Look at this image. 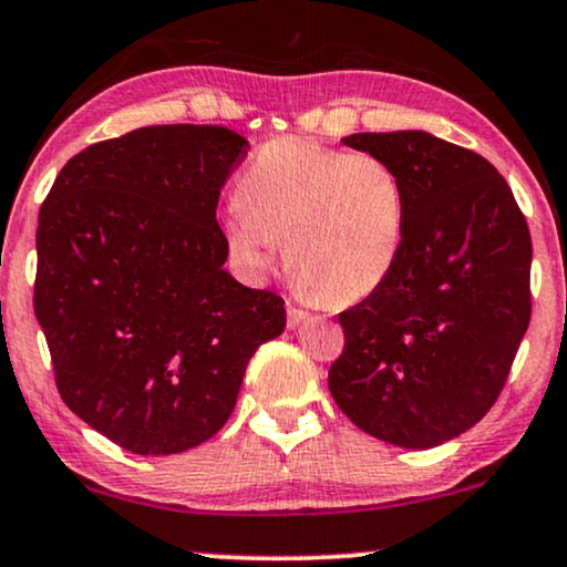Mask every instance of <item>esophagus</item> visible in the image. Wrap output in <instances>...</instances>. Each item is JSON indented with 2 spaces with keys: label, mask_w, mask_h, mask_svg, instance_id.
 Returning <instances> with one entry per match:
<instances>
[{
  "label": "esophagus",
  "mask_w": 567,
  "mask_h": 567,
  "mask_svg": "<svg viewBox=\"0 0 567 567\" xmlns=\"http://www.w3.org/2000/svg\"><path fill=\"white\" fill-rule=\"evenodd\" d=\"M312 315L307 310H299V307H289V328L297 330L305 326V322H310Z\"/></svg>",
  "instance_id": "34e87169"
}]
</instances>
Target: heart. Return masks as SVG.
I'll return each mask as SVG.
<instances>
[{"mask_svg":"<svg viewBox=\"0 0 567 567\" xmlns=\"http://www.w3.org/2000/svg\"><path fill=\"white\" fill-rule=\"evenodd\" d=\"M226 210L224 239L249 270L268 268L278 239L299 286L330 305L378 289L406 237V187L372 153L333 151L307 137H276L249 158Z\"/></svg>","mask_w":567,"mask_h":567,"instance_id":"heart-1","label":"heart"}]
</instances>
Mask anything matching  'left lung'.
Here are the masks:
<instances>
[{"instance_id": "1", "label": "left lung", "mask_w": 567, "mask_h": 567, "mask_svg": "<svg viewBox=\"0 0 567 567\" xmlns=\"http://www.w3.org/2000/svg\"><path fill=\"white\" fill-rule=\"evenodd\" d=\"M406 187L391 276L338 315V409L367 435L424 451L472 430L508 380L532 318V237L508 182L480 153L422 130L357 132Z\"/></svg>"}]
</instances>
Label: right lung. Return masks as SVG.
<instances>
[{"label":"right lung","instance_id":"add662e5","mask_svg":"<svg viewBox=\"0 0 567 567\" xmlns=\"http://www.w3.org/2000/svg\"><path fill=\"white\" fill-rule=\"evenodd\" d=\"M245 156L226 127H140L70 158L41 205L33 310L59 395L124 451L210 440L284 333V299L224 270L216 205Z\"/></svg>","mask_w":567,"mask_h":567}]
</instances>
